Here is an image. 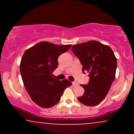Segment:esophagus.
I'll use <instances>...</instances> for the list:
<instances>
[{
    "label": "esophagus",
    "instance_id": "obj_1",
    "mask_svg": "<svg viewBox=\"0 0 134 134\" xmlns=\"http://www.w3.org/2000/svg\"><path fill=\"white\" fill-rule=\"evenodd\" d=\"M72 86H77L78 83L77 82H72Z\"/></svg>",
    "mask_w": 134,
    "mask_h": 134
}]
</instances>
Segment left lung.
Returning a JSON list of instances; mask_svg holds the SVG:
<instances>
[{"mask_svg":"<svg viewBox=\"0 0 134 134\" xmlns=\"http://www.w3.org/2000/svg\"><path fill=\"white\" fill-rule=\"evenodd\" d=\"M71 50L81 61L83 73H90L88 84L81 85L84 93L78 100L89 107L96 106L104 99L115 80L116 57L109 46L94 40L75 44Z\"/></svg>","mask_w":134,"mask_h":134,"instance_id":"left-lung-1","label":"left lung"}]
</instances>
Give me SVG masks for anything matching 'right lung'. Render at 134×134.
<instances>
[{"label": "right lung", "instance_id": "obj_1", "mask_svg": "<svg viewBox=\"0 0 134 134\" xmlns=\"http://www.w3.org/2000/svg\"><path fill=\"white\" fill-rule=\"evenodd\" d=\"M71 46L41 41L27 49L23 55L20 72L23 84L32 100L41 108L57 104L65 89L72 85L67 79L60 81L52 76L58 67V57Z\"/></svg>", "mask_w": 134, "mask_h": 134}]
</instances>
